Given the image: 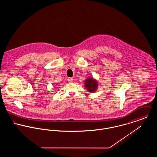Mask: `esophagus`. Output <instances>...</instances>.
<instances>
[{
  "instance_id": "esophagus-1",
  "label": "esophagus",
  "mask_w": 157,
  "mask_h": 157,
  "mask_svg": "<svg viewBox=\"0 0 157 157\" xmlns=\"http://www.w3.org/2000/svg\"><path fill=\"white\" fill-rule=\"evenodd\" d=\"M67 82H69V83H71V82H73V79L72 78H67Z\"/></svg>"
}]
</instances>
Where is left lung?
I'll return each instance as SVG.
<instances>
[{"label":"left lung","mask_w":157,"mask_h":157,"mask_svg":"<svg viewBox=\"0 0 157 157\" xmlns=\"http://www.w3.org/2000/svg\"><path fill=\"white\" fill-rule=\"evenodd\" d=\"M85 84L86 89L88 90L90 92H94L97 88V82L92 78H90V79L85 80Z\"/></svg>","instance_id":"obj_1"}]
</instances>
